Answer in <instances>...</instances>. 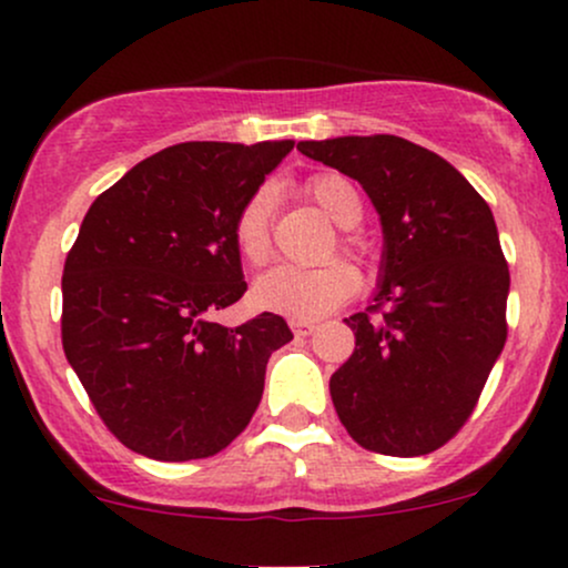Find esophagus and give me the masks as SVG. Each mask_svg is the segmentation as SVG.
Instances as JSON below:
<instances>
[{"instance_id": "1", "label": "esophagus", "mask_w": 568, "mask_h": 568, "mask_svg": "<svg viewBox=\"0 0 568 568\" xmlns=\"http://www.w3.org/2000/svg\"><path fill=\"white\" fill-rule=\"evenodd\" d=\"M291 331L296 336H310L312 331H315V323H310V321H291Z\"/></svg>"}]
</instances>
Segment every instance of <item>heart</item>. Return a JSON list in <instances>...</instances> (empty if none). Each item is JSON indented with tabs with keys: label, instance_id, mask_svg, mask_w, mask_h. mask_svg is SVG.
Listing matches in <instances>:
<instances>
[{
	"label": "heart",
	"instance_id": "1",
	"mask_svg": "<svg viewBox=\"0 0 568 568\" xmlns=\"http://www.w3.org/2000/svg\"><path fill=\"white\" fill-rule=\"evenodd\" d=\"M304 192L338 226H355L363 219L361 192L344 175H312L306 179ZM272 213H275V197L266 186L256 189L234 213L232 243L247 266H262L270 258ZM344 243L361 256L366 253V245L352 234L344 237ZM357 288H361V272L344 258H331L317 266H275L253 283L251 298L264 312H275L293 321H315L355 296Z\"/></svg>",
	"mask_w": 568,
	"mask_h": 568
}]
</instances>
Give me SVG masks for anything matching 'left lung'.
I'll return each instance as SVG.
<instances>
[{"label": "left lung", "mask_w": 568, "mask_h": 568, "mask_svg": "<svg viewBox=\"0 0 568 568\" xmlns=\"http://www.w3.org/2000/svg\"><path fill=\"white\" fill-rule=\"evenodd\" d=\"M361 181L384 230L382 285L347 317L355 352L331 376L363 448L422 456L465 427L507 338L510 270L491 207L454 165L397 135L302 141Z\"/></svg>", "instance_id": "8db88e82"}]
</instances>
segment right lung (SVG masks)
<instances>
[{
  "mask_svg": "<svg viewBox=\"0 0 568 568\" xmlns=\"http://www.w3.org/2000/svg\"><path fill=\"white\" fill-rule=\"evenodd\" d=\"M293 141H189L98 194L63 264L61 338L109 433L160 462L219 454L251 422L266 361L293 334L262 312L213 323L247 291L240 205Z\"/></svg>",
  "mask_w": 568,
  "mask_h": 568,
  "instance_id": "obj_1",
  "label": "right lung"
}]
</instances>
